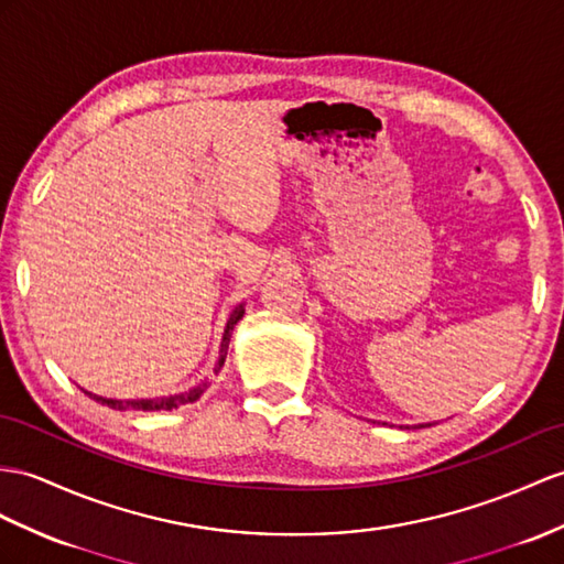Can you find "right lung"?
Returning a JSON list of instances; mask_svg holds the SVG:
<instances>
[{
    "label": "right lung",
    "mask_w": 564,
    "mask_h": 564,
    "mask_svg": "<svg viewBox=\"0 0 564 564\" xmlns=\"http://www.w3.org/2000/svg\"><path fill=\"white\" fill-rule=\"evenodd\" d=\"M241 315H243V306H239V308H235V313L229 315V321H227V327H225V337H223V349H219V361H217V366H215V373H219V368H223V364H225V359H227V349H229V337H231V329H235V325L241 321ZM210 388V382L205 380V382H200L198 388H194V390H188V392H184V394H174V397H162V400H131V402H119V400H105V397H95V394H90L93 400H98L100 404H107L109 409H141V411H160V409H164V411H172V409H176V406H182V404H188V402H196V400H200V394Z\"/></svg>",
    "instance_id": "right-lung-1"
}]
</instances>
